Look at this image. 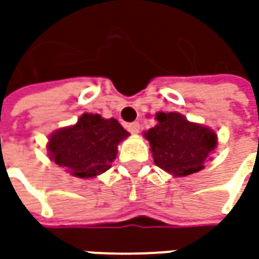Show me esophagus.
Segmentation results:
<instances>
[{
	"instance_id": "34e87169",
	"label": "esophagus",
	"mask_w": 259,
	"mask_h": 259,
	"mask_svg": "<svg viewBox=\"0 0 259 259\" xmlns=\"http://www.w3.org/2000/svg\"><path fill=\"white\" fill-rule=\"evenodd\" d=\"M126 128H128V131H130L131 134H138V131H140V124H138V122H131V124L126 125Z\"/></svg>"
}]
</instances>
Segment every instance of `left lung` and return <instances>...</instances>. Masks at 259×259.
Wrapping results in <instances>:
<instances>
[{
    "instance_id": "8db88e82",
    "label": "left lung",
    "mask_w": 259,
    "mask_h": 259,
    "mask_svg": "<svg viewBox=\"0 0 259 259\" xmlns=\"http://www.w3.org/2000/svg\"><path fill=\"white\" fill-rule=\"evenodd\" d=\"M155 121L157 125L144 133L155 165L174 177H186L203 170L212 160L218 145L213 130L179 112H157Z\"/></svg>"
}]
</instances>
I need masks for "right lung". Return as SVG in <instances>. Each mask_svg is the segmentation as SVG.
<instances>
[{
    "instance_id": "add662e5",
    "label": "right lung",
    "mask_w": 259,
    "mask_h": 259,
    "mask_svg": "<svg viewBox=\"0 0 259 259\" xmlns=\"http://www.w3.org/2000/svg\"><path fill=\"white\" fill-rule=\"evenodd\" d=\"M130 135L115 118L99 114L80 115L77 122L49 137L47 153L52 161L79 179H94L111 168L118 145Z\"/></svg>"
}]
</instances>
